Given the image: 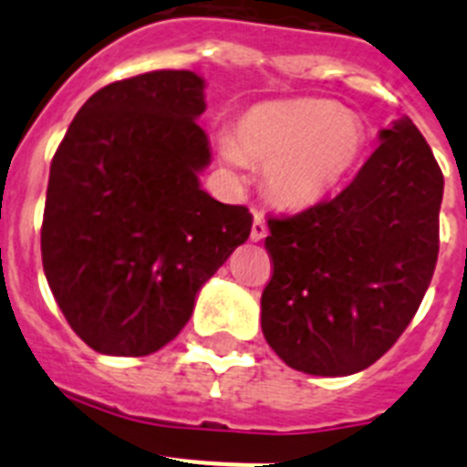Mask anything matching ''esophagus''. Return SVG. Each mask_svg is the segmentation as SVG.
<instances>
[{
  "mask_svg": "<svg viewBox=\"0 0 467 467\" xmlns=\"http://www.w3.org/2000/svg\"><path fill=\"white\" fill-rule=\"evenodd\" d=\"M266 220H264V214L257 213L254 214V222H253V231H250V238L253 241H262V238H266Z\"/></svg>",
  "mask_w": 467,
  "mask_h": 467,
  "instance_id": "1",
  "label": "esophagus"
}]
</instances>
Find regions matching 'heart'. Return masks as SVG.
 <instances>
[{"instance_id": "b5f03b06", "label": "heart", "mask_w": 467, "mask_h": 467, "mask_svg": "<svg viewBox=\"0 0 467 467\" xmlns=\"http://www.w3.org/2000/svg\"><path fill=\"white\" fill-rule=\"evenodd\" d=\"M367 133L360 117L337 102L299 98L247 109L234 138H220L229 166L254 161L275 203L301 208L320 201L356 171Z\"/></svg>"}]
</instances>
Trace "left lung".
Wrapping results in <instances>:
<instances>
[{
  "label": "left lung",
  "mask_w": 467,
  "mask_h": 467,
  "mask_svg": "<svg viewBox=\"0 0 467 467\" xmlns=\"http://www.w3.org/2000/svg\"><path fill=\"white\" fill-rule=\"evenodd\" d=\"M332 201L271 217L262 332L292 369L346 377L379 360L419 311L440 253L444 177L410 119L379 133Z\"/></svg>",
  "instance_id": "8db88e82"
}]
</instances>
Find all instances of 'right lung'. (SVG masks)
<instances>
[{"mask_svg":"<svg viewBox=\"0 0 467 467\" xmlns=\"http://www.w3.org/2000/svg\"><path fill=\"white\" fill-rule=\"evenodd\" d=\"M205 81L156 69L93 93L51 161L41 262L69 327L98 353L172 341L253 214L201 189Z\"/></svg>","mask_w":467,"mask_h":467,"instance_id":"right-lung-1","label":"right lung"}]
</instances>
